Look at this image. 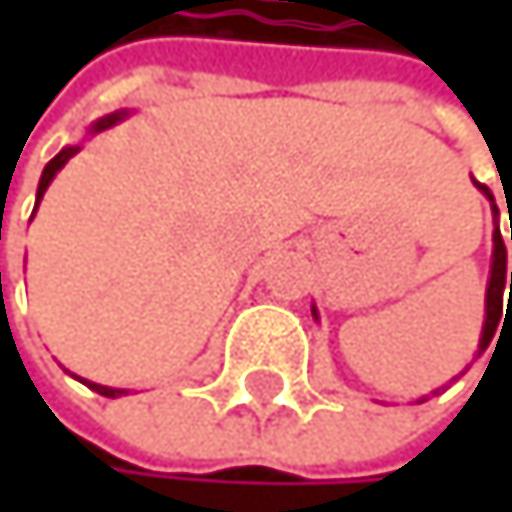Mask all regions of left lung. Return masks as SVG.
<instances>
[{
	"label": "left lung",
	"instance_id": "1",
	"mask_svg": "<svg viewBox=\"0 0 512 512\" xmlns=\"http://www.w3.org/2000/svg\"><path fill=\"white\" fill-rule=\"evenodd\" d=\"M476 190H482V196L491 202V214H495V233H491V270H488V288H485V322H482V338H479V353L488 350L491 338H495V331L501 328V313H504V291H510L512 301V273L507 276V245L501 239V227H498V205H495V196L491 190L479 181H473ZM510 239H512V218H510ZM510 310V307H507ZM313 316L319 319L316 307H313Z\"/></svg>",
	"mask_w": 512,
	"mask_h": 512
}]
</instances>
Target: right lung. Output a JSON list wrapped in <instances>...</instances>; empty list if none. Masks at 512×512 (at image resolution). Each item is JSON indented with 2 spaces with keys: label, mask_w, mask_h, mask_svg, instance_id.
Returning <instances> with one entry per match:
<instances>
[{
  "label": "right lung",
  "mask_w": 512,
  "mask_h": 512,
  "mask_svg": "<svg viewBox=\"0 0 512 512\" xmlns=\"http://www.w3.org/2000/svg\"><path fill=\"white\" fill-rule=\"evenodd\" d=\"M131 113L128 110H116V113H110V116H104V119H97V122H91L88 125V134L94 137L97 131H107V128H113L116 122H122V119H128ZM82 150V144H73V147H64L61 153H57L48 165H45V171H42V178H39V190H36V208H39V202H42V196H45V190H48V184L54 181V174L61 171L76 153ZM33 208V211H36ZM82 381V378H79ZM85 387H91L94 393H101V396H110V399H116V396H122V393H128V390H119V387H104V384H91V381H82Z\"/></svg>",
  "instance_id": "obj_1"
}]
</instances>
